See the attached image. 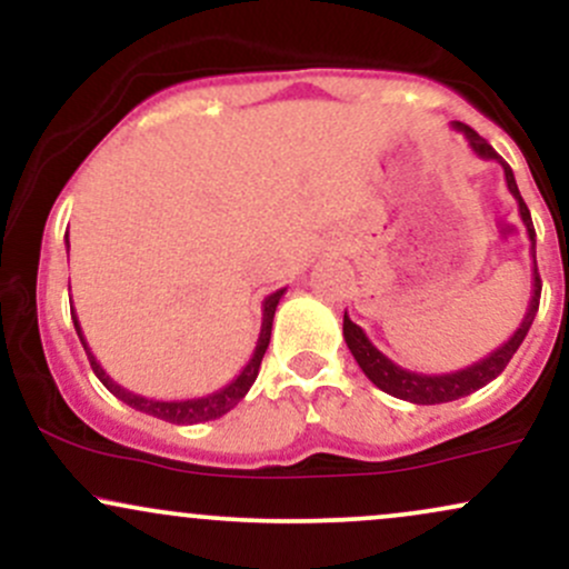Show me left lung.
<instances>
[{
  "instance_id": "1",
  "label": "left lung",
  "mask_w": 569,
  "mask_h": 569,
  "mask_svg": "<svg viewBox=\"0 0 569 569\" xmlns=\"http://www.w3.org/2000/svg\"><path fill=\"white\" fill-rule=\"evenodd\" d=\"M452 128L460 130V133L466 136L468 143H471V149L476 154H479L481 160L500 162L502 176H506L508 192H511L513 200L519 202V217H521V221H525L527 238H530L532 297H530V305H527L525 318H521L519 329H516L513 335L508 337V342H502L498 350H492L487 358H481V361L471 363V367L449 371V375H420V371H409V369L398 367V363L390 361L385 352H380L375 348V345H371L367 331H363L361 326L352 323L348 318V312H345L342 335H345V342H348V348L352 352V358L358 361V367H361L363 375H367L369 380L377 385V388L385 390L388 396H396V398H401V401H409V403L457 401V398L471 396L473 390L485 388L487 382H492L495 377H498L500 371L508 367V361H511L513 352L519 350V345L525 342L527 331H530V326L535 321V312H538V305H540V276H538V262H535V227H532L530 208H527V202L521 200L519 187H516L511 166H508V162L502 160L492 147H489L487 139H481V136L476 133L473 128H468L466 122H452Z\"/></svg>"
}]
</instances>
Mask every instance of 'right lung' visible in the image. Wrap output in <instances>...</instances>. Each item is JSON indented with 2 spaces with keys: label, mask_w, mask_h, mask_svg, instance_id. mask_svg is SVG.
<instances>
[{
  "label": "right lung",
  "mask_w": 569,
  "mask_h": 569,
  "mask_svg": "<svg viewBox=\"0 0 569 569\" xmlns=\"http://www.w3.org/2000/svg\"><path fill=\"white\" fill-rule=\"evenodd\" d=\"M67 246H69V234H67ZM283 293H286V289L272 291L270 297H267L262 302V329H259L257 348H253V356L248 358L243 371H240V375L234 377L232 382H227L224 388H219L217 393H208V396H200V398H184V401H160V398L139 396V393H133V390L117 385L112 377L103 371L101 363L96 361V356L90 352L88 342H84V335L80 329V318H77L74 307H71V321H74L77 337H80L82 348H84V352H88L90 369L96 371V377L103 382V388H107L109 393L117 396L122 403H128V407H133L136 411H143V415L158 417V420L173 422V426H194V422H208V420H217V417H221V415H227V411H230L232 407H238V403L243 401V396L248 393V390H251V385L259 375V367H262L267 345H270L272 318H276V307H278Z\"/></svg>",
  "instance_id": "1"
}]
</instances>
